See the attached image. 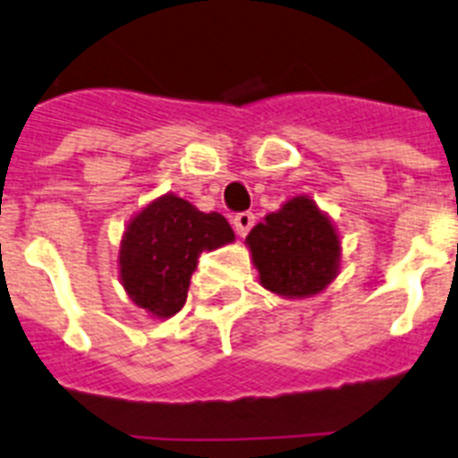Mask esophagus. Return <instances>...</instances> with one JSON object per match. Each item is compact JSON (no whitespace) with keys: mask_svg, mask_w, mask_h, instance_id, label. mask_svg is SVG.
<instances>
[{"mask_svg":"<svg viewBox=\"0 0 458 458\" xmlns=\"http://www.w3.org/2000/svg\"><path fill=\"white\" fill-rule=\"evenodd\" d=\"M253 224H256V216H253L251 212H240L233 216V225L240 237H244V234L253 228Z\"/></svg>","mask_w":458,"mask_h":458,"instance_id":"1","label":"esophagus"}]
</instances>
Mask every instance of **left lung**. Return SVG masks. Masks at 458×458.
I'll list each match as a JSON object with an SVG mask.
<instances>
[{
	"label": "left lung",
	"mask_w": 458,
	"mask_h": 458,
	"mask_svg": "<svg viewBox=\"0 0 458 458\" xmlns=\"http://www.w3.org/2000/svg\"><path fill=\"white\" fill-rule=\"evenodd\" d=\"M246 244L260 272V284L284 297L316 295L339 269V237L316 207L300 196L267 214L249 233Z\"/></svg>",
	"instance_id": "8db88e82"
}]
</instances>
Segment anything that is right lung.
Wrapping results in <instances>:
<instances>
[{
	"label": "right lung",
	"mask_w": 458,
	"mask_h": 458,
	"mask_svg": "<svg viewBox=\"0 0 458 458\" xmlns=\"http://www.w3.org/2000/svg\"><path fill=\"white\" fill-rule=\"evenodd\" d=\"M234 240L221 214L198 212L184 198L163 196L129 224L119 249V274L126 293L157 318L180 311L202 251Z\"/></svg>",
	"instance_id": "add662e5"
}]
</instances>
